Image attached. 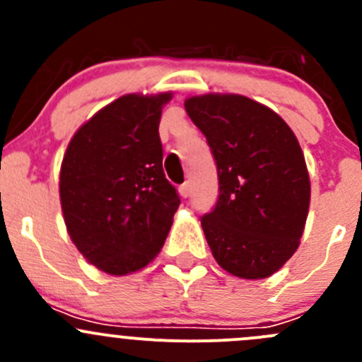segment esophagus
I'll list each match as a JSON object with an SVG mask.
<instances>
[{
    "instance_id": "esophagus-1",
    "label": "esophagus",
    "mask_w": 362,
    "mask_h": 362,
    "mask_svg": "<svg viewBox=\"0 0 362 362\" xmlns=\"http://www.w3.org/2000/svg\"><path fill=\"white\" fill-rule=\"evenodd\" d=\"M178 192H180L182 198H189V194H191V185L185 182V184H182L180 187H178Z\"/></svg>"
}]
</instances>
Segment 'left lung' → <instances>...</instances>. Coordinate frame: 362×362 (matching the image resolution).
Returning a JSON list of instances; mask_svg holds the SVG:
<instances>
[{
    "label": "left lung",
    "instance_id": "8db88e82",
    "mask_svg": "<svg viewBox=\"0 0 362 362\" xmlns=\"http://www.w3.org/2000/svg\"><path fill=\"white\" fill-rule=\"evenodd\" d=\"M206 136L218 175V199L202 228L222 269L268 279L299 247L310 208V177L299 141L272 108L242 94L185 100Z\"/></svg>",
    "mask_w": 362,
    "mask_h": 362
}]
</instances>
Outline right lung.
Returning a JSON list of instances; mask_svg holds the SVG:
<instances>
[{"mask_svg":"<svg viewBox=\"0 0 362 362\" xmlns=\"http://www.w3.org/2000/svg\"><path fill=\"white\" fill-rule=\"evenodd\" d=\"M171 98H117L76 129L64 152L59 198L68 235L108 275H129L154 261L180 204L164 177L159 138Z\"/></svg>","mask_w":362,"mask_h":362,"instance_id":"obj_1","label":"right lung"}]
</instances>
